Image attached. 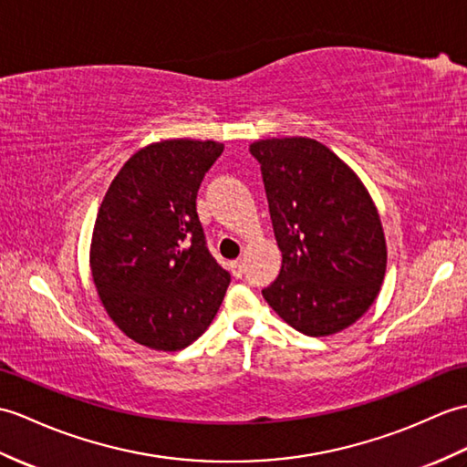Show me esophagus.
I'll return each instance as SVG.
<instances>
[{
	"instance_id": "34e87169",
	"label": "esophagus",
	"mask_w": 467,
	"mask_h": 467,
	"mask_svg": "<svg viewBox=\"0 0 467 467\" xmlns=\"http://www.w3.org/2000/svg\"><path fill=\"white\" fill-rule=\"evenodd\" d=\"M231 268H233V275L236 278H243V275H244V263H243V260H234V263L231 265Z\"/></svg>"
}]
</instances>
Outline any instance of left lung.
I'll list each match as a JSON object with an SVG mask.
<instances>
[{
    "label": "left lung",
    "mask_w": 467,
    "mask_h": 467,
    "mask_svg": "<svg viewBox=\"0 0 467 467\" xmlns=\"http://www.w3.org/2000/svg\"><path fill=\"white\" fill-rule=\"evenodd\" d=\"M283 268L263 296L298 332L332 336L362 318L386 276L380 214L360 177L308 137L254 140Z\"/></svg>",
    "instance_id": "left-lung-1"
}]
</instances>
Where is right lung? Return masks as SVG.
<instances>
[{
  "label": "right lung",
  "instance_id": "1",
  "mask_svg": "<svg viewBox=\"0 0 467 467\" xmlns=\"http://www.w3.org/2000/svg\"><path fill=\"white\" fill-rule=\"evenodd\" d=\"M219 140L162 139L139 149L107 189L89 268L117 328L159 352L187 348L219 312L231 276L204 246L197 191Z\"/></svg>",
  "mask_w": 467,
  "mask_h": 467
}]
</instances>
